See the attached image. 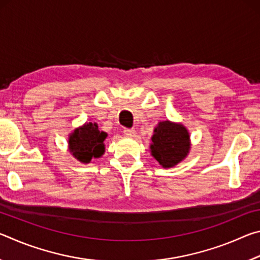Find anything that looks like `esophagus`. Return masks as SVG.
<instances>
[{"label":"esophagus","mask_w":260,"mask_h":260,"mask_svg":"<svg viewBox=\"0 0 260 260\" xmlns=\"http://www.w3.org/2000/svg\"><path fill=\"white\" fill-rule=\"evenodd\" d=\"M124 134L126 136H129V138H132V136H135L136 132L134 128H124Z\"/></svg>","instance_id":"obj_1"}]
</instances>
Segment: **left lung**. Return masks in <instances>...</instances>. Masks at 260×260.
Here are the masks:
<instances>
[{
	"instance_id": "left-lung-1",
	"label": "left lung",
	"mask_w": 260,
	"mask_h": 260,
	"mask_svg": "<svg viewBox=\"0 0 260 260\" xmlns=\"http://www.w3.org/2000/svg\"><path fill=\"white\" fill-rule=\"evenodd\" d=\"M190 150V136L182 124L170 120L158 122L153 129L150 151L152 157L164 167L178 165Z\"/></svg>"
}]
</instances>
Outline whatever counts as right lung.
<instances>
[{"label":"right lung","mask_w":260,"mask_h":260,"mask_svg":"<svg viewBox=\"0 0 260 260\" xmlns=\"http://www.w3.org/2000/svg\"><path fill=\"white\" fill-rule=\"evenodd\" d=\"M108 134L99 129L95 122H86L69 136V149L74 158L88 164L93 158H100L105 151L104 140Z\"/></svg>","instance_id":"right-lung-1"}]
</instances>
